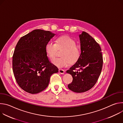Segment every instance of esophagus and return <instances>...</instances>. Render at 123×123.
I'll return each instance as SVG.
<instances>
[{
  "label": "esophagus",
  "instance_id": "esophagus-1",
  "mask_svg": "<svg viewBox=\"0 0 123 123\" xmlns=\"http://www.w3.org/2000/svg\"><path fill=\"white\" fill-rule=\"evenodd\" d=\"M59 73L60 74H64V73H65V71H64V69H59Z\"/></svg>",
  "mask_w": 123,
  "mask_h": 123
}]
</instances>
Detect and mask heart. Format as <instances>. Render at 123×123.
<instances>
[{"label":"heart","instance_id":"b5f03b06","mask_svg":"<svg viewBox=\"0 0 123 123\" xmlns=\"http://www.w3.org/2000/svg\"><path fill=\"white\" fill-rule=\"evenodd\" d=\"M62 50V57L53 61V64L59 68H66L71 64L76 63L80 59L81 51L80 46L72 37L65 36L57 38L55 43L49 41L46 45L45 50L49 58L54 60L55 58L58 50Z\"/></svg>","mask_w":123,"mask_h":123}]
</instances>
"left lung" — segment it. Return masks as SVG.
Masks as SVG:
<instances>
[{"instance_id": "left-lung-1", "label": "left lung", "mask_w": 123, "mask_h": 123, "mask_svg": "<svg viewBox=\"0 0 123 123\" xmlns=\"http://www.w3.org/2000/svg\"><path fill=\"white\" fill-rule=\"evenodd\" d=\"M81 55L79 60L67 73L71 74L73 82L68 89L77 93L91 89L96 83L103 66L102 49L100 45L90 35L83 31L79 35Z\"/></svg>"}]
</instances>
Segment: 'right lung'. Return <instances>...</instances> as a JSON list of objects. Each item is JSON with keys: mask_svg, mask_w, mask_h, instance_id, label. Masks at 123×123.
Returning <instances> with one entry per match:
<instances>
[{"mask_svg": "<svg viewBox=\"0 0 123 123\" xmlns=\"http://www.w3.org/2000/svg\"><path fill=\"white\" fill-rule=\"evenodd\" d=\"M55 35L50 31L34 30L21 37L15 46L12 57L13 74L19 86L28 93L44 90L50 76L58 72L45 50L46 44Z\"/></svg>", "mask_w": 123, "mask_h": 123, "instance_id": "obj_1", "label": "right lung"}]
</instances>
